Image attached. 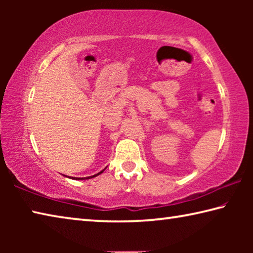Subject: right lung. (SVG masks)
Masks as SVG:
<instances>
[{"label":"right lung","instance_id":"obj_1","mask_svg":"<svg viewBox=\"0 0 253 253\" xmlns=\"http://www.w3.org/2000/svg\"><path fill=\"white\" fill-rule=\"evenodd\" d=\"M102 172H104V170H101V172H99L98 174H96V175H92V176H88V177H70V178H74V179H84V178H92V177H95V176H97V175H99V174H101Z\"/></svg>","mask_w":253,"mask_h":253}]
</instances>
